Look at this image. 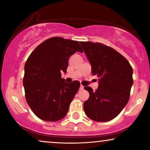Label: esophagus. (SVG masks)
Here are the masks:
<instances>
[{"label": "esophagus", "instance_id": "obj_1", "mask_svg": "<svg viewBox=\"0 0 150 150\" xmlns=\"http://www.w3.org/2000/svg\"><path fill=\"white\" fill-rule=\"evenodd\" d=\"M83 89H84V86H83L82 85H81V86H80V90H83Z\"/></svg>", "mask_w": 150, "mask_h": 150}]
</instances>
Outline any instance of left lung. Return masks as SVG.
Returning <instances> with one entry per match:
<instances>
[{
    "instance_id": "left-lung-1",
    "label": "left lung",
    "mask_w": 150,
    "mask_h": 150,
    "mask_svg": "<svg viewBox=\"0 0 150 150\" xmlns=\"http://www.w3.org/2000/svg\"><path fill=\"white\" fill-rule=\"evenodd\" d=\"M80 44L93 75L98 77L95 92L90 87H84L89 93L83 104L85 113L94 121H109L120 113L129 100L133 69L127 60L110 47L90 41Z\"/></svg>"
}]
</instances>
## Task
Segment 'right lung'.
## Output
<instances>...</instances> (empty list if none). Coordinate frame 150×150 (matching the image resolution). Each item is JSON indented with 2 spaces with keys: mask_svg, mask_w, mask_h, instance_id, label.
<instances>
[{
  "mask_svg": "<svg viewBox=\"0 0 150 150\" xmlns=\"http://www.w3.org/2000/svg\"><path fill=\"white\" fill-rule=\"evenodd\" d=\"M79 43L61 37L49 38L36 47L25 63V98L35 115L41 120L58 121L68 112L80 83H65L61 72H67L71 55L76 52H83Z\"/></svg>",
  "mask_w": 150,
  "mask_h": 150,
  "instance_id": "right-lung-1",
  "label": "right lung"
}]
</instances>
